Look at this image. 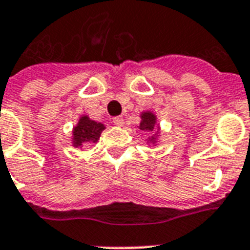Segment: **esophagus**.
Listing matches in <instances>:
<instances>
[{
	"mask_svg": "<svg viewBox=\"0 0 250 250\" xmlns=\"http://www.w3.org/2000/svg\"><path fill=\"white\" fill-rule=\"evenodd\" d=\"M113 123L115 125H125V119H123V117H115V118H113Z\"/></svg>",
	"mask_w": 250,
	"mask_h": 250,
	"instance_id": "esophagus-1",
	"label": "esophagus"
}]
</instances>
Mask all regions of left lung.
Instances as JSON below:
<instances>
[{
  "label": "left lung",
  "mask_w": 250,
  "mask_h": 250,
  "mask_svg": "<svg viewBox=\"0 0 250 250\" xmlns=\"http://www.w3.org/2000/svg\"><path fill=\"white\" fill-rule=\"evenodd\" d=\"M141 123H140V129L143 131H153L155 128V115L151 114V113H144L141 114ZM154 140V137H151V141Z\"/></svg>",
  "instance_id": "1"
}]
</instances>
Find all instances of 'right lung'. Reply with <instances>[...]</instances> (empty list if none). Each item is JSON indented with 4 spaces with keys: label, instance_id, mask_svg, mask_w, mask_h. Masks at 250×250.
I'll list each match as a JSON object with an SVG mask.
<instances>
[{
    "label": "right lung",
    "instance_id": "obj_1",
    "mask_svg": "<svg viewBox=\"0 0 250 250\" xmlns=\"http://www.w3.org/2000/svg\"><path fill=\"white\" fill-rule=\"evenodd\" d=\"M103 123H97L95 121H91L88 117L83 115L82 118L79 119L78 125L73 129V145L82 146L86 143H96L99 137H100L101 132L104 129Z\"/></svg>",
    "mask_w": 250,
    "mask_h": 250
}]
</instances>
